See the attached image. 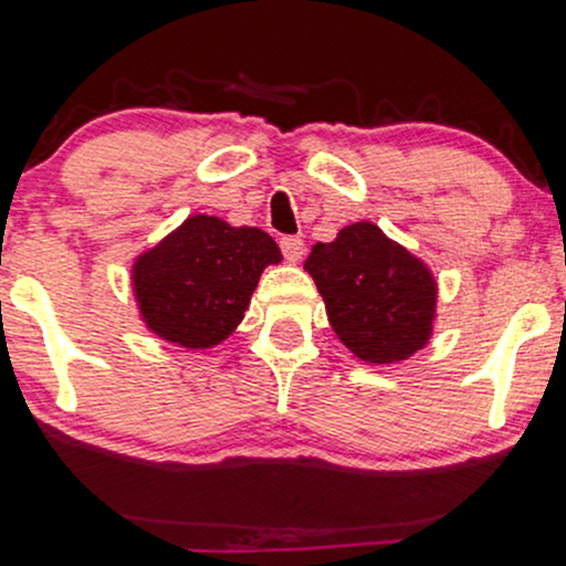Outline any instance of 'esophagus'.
I'll return each mask as SVG.
<instances>
[{
    "mask_svg": "<svg viewBox=\"0 0 566 566\" xmlns=\"http://www.w3.org/2000/svg\"><path fill=\"white\" fill-rule=\"evenodd\" d=\"M279 247H282L284 258H287L290 263L301 261L303 252H305V244H303L301 237H282V242H279Z\"/></svg>",
    "mask_w": 566,
    "mask_h": 566,
    "instance_id": "34e87169",
    "label": "esophagus"
}]
</instances>
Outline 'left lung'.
<instances>
[{
  "instance_id": "left-lung-1",
  "label": "left lung",
  "mask_w": 566,
  "mask_h": 566,
  "mask_svg": "<svg viewBox=\"0 0 566 566\" xmlns=\"http://www.w3.org/2000/svg\"><path fill=\"white\" fill-rule=\"evenodd\" d=\"M343 346L369 365L405 361L428 343L437 282L423 261L375 223H354L316 242L305 261Z\"/></svg>"
}]
</instances>
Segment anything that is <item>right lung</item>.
Segmentation results:
<instances>
[{
	"mask_svg": "<svg viewBox=\"0 0 566 566\" xmlns=\"http://www.w3.org/2000/svg\"><path fill=\"white\" fill-rule=\"evenodd\" d=\"M279 261L282 252L261 229L188 218L133 265L143 322L184 348L218 346L244 319L265 265Z\"/></svg>",
	"mask_w": 566,
	"mask_h": 566,
	"instance_id": "add662e5",
	"label": "right lung"
}]
</instances>
